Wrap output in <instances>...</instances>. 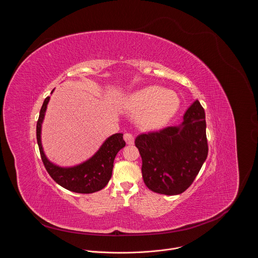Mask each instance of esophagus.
Wrapping results in <instances>:
<instances>
[{
  "instance_id": "1",
  "label": "esophagus",
  "mask_w": 258,
  "mask_h": 258,
  "mask_svg": "<svg viewBox=\"0 0 258 258\" xmlns=\"http://www.w3.org/2000/svg\"><path fill=\"white\" fill-rule=\"evenodd\" d=\"M123 139H124V141L126 142V144H128V145H133V144H134L135 138H134L133 134H131V133H125V134L123 135Z\"/></svg>"
}]
</instances>
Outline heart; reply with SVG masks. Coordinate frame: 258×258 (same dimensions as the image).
<instances>
[{"label":"heart","mask_w":258,"mask_h":258,"mask_svg":"<svg viewBox=\"0 0 258 258\" xmlns=\"http://www.w3.org/2000/svg\"><path fill=\"white\" fill-rule=\"evenodd\" d=\"M125 106L133 114H140L139 119L143 127L158 128L176 113L179 98L173 91L150 86L132 94Z\"/></svg>","instance_id":"1"}]
</instances>
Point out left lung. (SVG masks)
Wrapping results in <instances>:
<instances>
[{
	"label": "left lung",
	"mask_w": 258,
	"mask_h": 258,
	"mask_svg": "<svg viewBox=\"0 0 258 258\" xmlns=\"http://www.w3.org/2000/svg\"><path fill=\"white\" fill-rule=\"evenodd\" d=\"M135 145L142 157V176L151 191L164 195L185 192L208 154L205 112L196 100L180 126L139 135Z\"/></svg>",
	"instance_id": "left-lung-1"
}]
</instances>
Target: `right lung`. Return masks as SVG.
Listing matches in <instances>:
<instances>
[{"label":"right lung","mask_w":258,"mask_h":258,"mask_svg":"<svg viewBox=\"0 0 258 258\" xmlns=\"http://www.w3.org/2000/svg\"><path fill=\"white\" fill-rule=\"evenodd\" d=\"M49 100L50 97L45 99L36 122V141L46 170L58 185L69 191L90 194L102 190L112 175L113 162L116 154L125 146V142L122 139L123 135L114 134L108 138L91 159L78 166L69 168L56 166L46 158L41 144V127Z\"/></svg>","instance_id":"obj_1"}]
</instances>
